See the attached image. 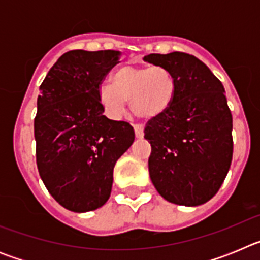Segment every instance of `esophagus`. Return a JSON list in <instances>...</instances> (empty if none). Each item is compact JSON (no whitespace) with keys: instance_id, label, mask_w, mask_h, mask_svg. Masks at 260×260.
<instances>
[{"instance_id":"1","label":"esophagus","mask_w":260,"mask_h":260,"mask_svg":"<svg viewBox=\"0 0 260 260\" xmlns=\"http://www.w3.org/2000/svg\"><path fill=\"white\" fill-rule=\"evenodd\" d=\"M134 130H135V137H137V138H143V135H144L143 125H141V123H135V125H134Z\"/></svg>"}]
</instances>
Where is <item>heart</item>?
Masks as SVG:
<instances>
[{
    "instance_id": "heart-1",
    "label": "heart",
    "mask_w": 260,
    "mask_h": 260,
    "mask_svg": "<svg viewBox=\"0 0 260 260\" xmlns=\"http://www.w3.org/2000/svg\"><path fill=\"white\" fill-rule=\"evenodd\" d=\"M176 95V80L169 70L160 66L125 65L114 73L113 86L103 84L99 98L112 116L125 112L130 102L134 113L155 118L164 113Z\"/></svg>"
}]
</instances>
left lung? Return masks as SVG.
<instances>
[{
  "instance_id": "8db88e82",
  "label": "left lung",
  "mask_w": 260,
  "mask_h": 260,
  "mask_svg": "<svg viewBox=\"0 0 260 260\" xmlns=\"http://www.w3.org/2000/svg\"><path fill=\"white\" fill-rule=\"evenodd\" d=\"M143 59L169 70L176 80L172 104L144 127L151 181L165 201L201 206L219 191L233 156V119L224 86L187 53H152Z\"/></svg>"
}]
</instances>
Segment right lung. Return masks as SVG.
Listing matches in <instances>:
<instances>
[{"label":"right lung","mask_w":260,"mask_h":260,"mask_svg":"<svg viewBox=\"0 0 260 260\" xmlns=\"http://www.w3.org/2000/svg\"><path fill=\"white\" fill-rule=\"evenodd\" d=\"M119 57L117 50H70L40 86L34 123L39 174L53 198L73 212L107 203L114 165L134 142L133 126L105 117L99 98Z\"/></svg>","instance_id":"add662e5"}]
</instances>
